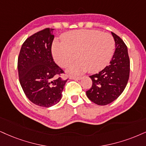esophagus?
I'll return each instance as SVG.
<instances>
[{
	"label": "esophagus",
	"mask_w": 146,
	"mask_h": 146,
	"mask_svg": "<svg viewBox=\"0 0 146 146\" xmlns=\"http://www.w3.org/2000/svg\"><path fill=\"white\" fill-rule=\"evenodd\" d=\"M70 79H72V80H79L81 79V77H70Z\"/></svg>",
	"instance_id": "1"
}]
</instances>
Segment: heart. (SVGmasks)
<instances>
[{"mask_svg":"<svg viewBox=\"0 0 146 146\" xmlns=\"http://www.w3.org/2000/svg\"><path fill=\"white\" fill-rule=\"evenodd\" d=\"M63 42L55 41L52 47L54 60L62 68H67L77 58L76 64L67 70L71 75L89 71L98 72L108 64L114 53V39L108 33L95 30L67 32Z\"/></svg>","mask_w":146,"mask_h":146,"instance_id":"obj_1","label":"heart"}]
</instances>
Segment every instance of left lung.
I'll use <instances>...</instances> for the list:
<instances>
[{"label": "left lung", "instance_id": "1", "mask_svg": "<svg viewBox=\"0 0 146 146\" xmlns=\"http://www.w3.org/2000/svg\"><path fill=\"white\" fill-rule=\"evenodd\" d=\"M115 41V51L108 66L90 76L92 87L86 92L93 103L105 106L116 100L125 90L129 78L130 60L127 46L120 38L111 32Z\"/></svg>", "mask_w": 146, "mask_h": 146}]
</instances>
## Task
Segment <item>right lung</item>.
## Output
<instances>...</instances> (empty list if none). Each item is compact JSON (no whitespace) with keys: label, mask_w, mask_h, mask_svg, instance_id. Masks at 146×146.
Here are the masks:
<instances>
[{"label":"right lung","mask_w":146,"mask_h":146,"mask_svg":"<svg viewBox=\"0 0 146 146\" xmlns=\"http://www.w3.org/2000/svg\"><path fill=\"white\" fill-rule=\"evenodd\" d=\"M53 30L46 28L28 38L21 46L17 62L23 92L32 103L44 108L61 100L67 81L59 77L64 71L52 57Z\"/></svg>","instance_id":"right-lung-1"}]
</instances>
